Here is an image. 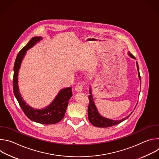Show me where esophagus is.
<instances>
[{
    "mask_svg": "<svg viewBox=\"0 0 159 159\" xmlns=\"http://www.w3.org/2000/svg\"><path fill=\"white\" fill-rule=\"evenodd\" d=\"M83 87H84V84H83V83H82V82H79V83H78L77 85H76V86H75V90H76V92H81L82 90V89H83Z\"/></svg>",
    "mask_w": 159,
    "mask_h": 159,
    "instance_id": "esophagus-1",
    "label": "esophagus"
}]
</instances>
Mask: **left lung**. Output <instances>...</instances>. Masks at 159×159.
<instances>
[{
	"instance_id": "1",
	"label": "left lung",
	"mask_w": 159,
	"mask_h": 159,
	"mask_svg": "<svg viewBox=\"0 0 159 159\" xmlns=\"http://www.w3.org/2000/svg\"><path fill=\"white\" fill-rule=\"evenodd\" d=\"M129 55L133 58H135V57L129 52L128 53ZM137 69H138V74H139V77L141 82V77L139 72V64L138 62L137 61ZM90 95L89 96V106H88V117H89V120L90 122L93 125L97 126V127H100V128H106V127H110L115 126L116 125L120 124L122 121H125L126 119L128 118V117L132 114V112L131 114L125 117V118L121 120H112L109 119L105 118L102 116H101L98 111V109L95 106V104L94 102V100L93 98V96L91 95V93H90V90L89 91Z\"/></svg>"
}]
</instances>
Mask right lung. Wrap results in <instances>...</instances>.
I'll return each mask as SVG.
<instances>
[{
  "label": "right lung",
  "mask_w": 159,
  "mask_h": 159,
  "mask_svg": "<svg viewBox=\"0 0 159 159\" xmlns=\"http://www.w3.org/2000/svg\"><path fill=\"white\" fill-rule=\"evenodd\" d=\"M41 39L40 37L33 38L17 54L14 66L13 91L20 107L30 120L41 124L52 125L60 121L64 118L69 101L72 96V88L68 87L61 90L52 103L46 108L43 109H34L27 105L24 100H22L18 87V72L22 60L26 50L31 48L36 42Z\"/></svg>",
  "instance_id": "1"
}]
</instances>
